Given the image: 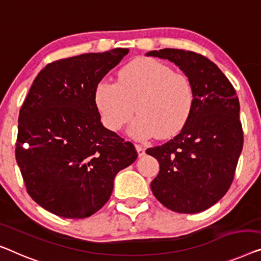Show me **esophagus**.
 Masks as SVG:
<instances>
[{"mask_svg": "<svg viewBox=\"0 0 261 261\" xmlns=\"http://www.w3.org/2000/svg\"><path fill=\"white\" fill-rule=\"evenodd\" d=\"M136 150H137L138 157H143V155L145 154V149H144L142 145H136Z\"/></svg>", "mask_w": 261, "mask_h": 261, "instance_id": "1", "label": "esophagus"}]
</instances>
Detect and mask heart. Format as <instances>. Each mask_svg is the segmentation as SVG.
<instances>
[{"instance_id":"b5f03b06","label":"heart","mask_w":261,"mask_h":261,"mask_svg":"<svg viewBox=\"0 0 261 261\" xmlns=\"http://www.w3.org/2000/svg\"><path fill=\"white\" fill-rule=\"evenodd\" d=\"M93 99L109 130L119 131L130 122L129 135L138 141L153 136L165 139L184 129L194 108V89L184 73L173 72L153 58H137L119 70L116 83L100 81Z\"/></svg>"}]
</instances>
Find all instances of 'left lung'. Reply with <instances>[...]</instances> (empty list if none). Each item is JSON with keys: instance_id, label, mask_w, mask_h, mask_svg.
<instances>
[{"instance_id": "8db88e82", "label": "left lung", "mask_w": 261, "mask_h": 261, "mask_svg": "<svg viewBox=\"0 0 261 261\" xmlns=\"http://www.w3.org/2000/svg\"><path fill=\"white\" fill-rule=\"evenodd\" d=\"M146 56L179 67L196 95L184 129L163 145L146 150L161 166L151 190L174 212H201L225 196L234 178L244 144L239 99L227 77L200 54L166 48Z\"/></svg>"}]
</instances>
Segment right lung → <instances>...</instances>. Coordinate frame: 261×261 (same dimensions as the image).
Segmentation results:
<instances>
[{
	"label": "right lung",
	"instance_id": "add662e5",
	"mask_svg": "<svg viewBox=\"0 0 261 261\" xmlns=\"http://www.w3.org/2000/svg\"><path fill=\"white\" fill-rule=\"evenodd\" d=\"M129 49L55 61L35 79L18 116L16 162L27 191L54 215L87 218L107 203L120 170L137 159L100 122L93 92Z\"/></svg>",
	"mask_w": 261,
	"mask_h": 261
}]
</instances>
